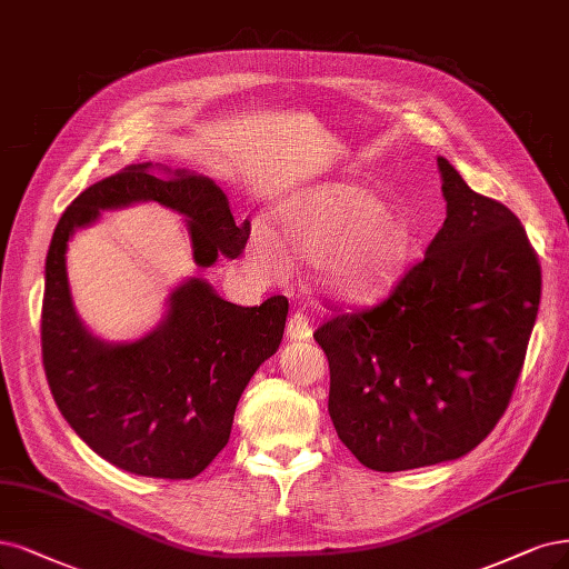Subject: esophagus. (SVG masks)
<instances>
[{
	"label": "esophagus",
	"instance_id": "esophagus-1",
	"mask_svg": "<svg viewBox=\"0 0 569 569\" xmlns=\"http://www.w3.org/2000/svg\"><path fill=\"white\" fill-rule=\"evenodd\" d=\"M310 335H312L310 318L306 316L303 310H293L289 322H287V339L303 341V339H310Z\"/></svg>",
	"mask_w": 569,
	"mask_h": 569
}]
</instances>
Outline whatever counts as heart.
<instances>
[{"mask_svg":"<svg viewBox=\"0 0 569 569\" xmlns=\"http://www.w3.org/2000/svg\"><path fill=\"white\" fill-rule=\"evenodd\" d=\"M278 221L289 249L322 259L327 284L348 299L383 293L398 280L415 242L402 213L383 207L379 194L360 183L337 181L297 190L280 204ZM283 246L270 228L257 226L249 253L261 270L280 276L289 268Z\"/></svg>","mask_w":569,"mask_h":569,"instance_id":"b5f03b06","label":"heart"}]
</instances>
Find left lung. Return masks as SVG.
Returning <instances> with one entry per match:
<instances>
[{
    "label": "left lung",
    "mask_w": 569,
    "mask_h": 569,
    "mask_svg": "<svg viewBox=\"0 0 569 569\" xmlns=\"http://www.w3.org/2000/svg\"><path fill=\"white\" fill-rule=\"evenodd\" d=\"M447 219L388 297L316 329L329 417L371 471L452 461L511 402L541 301V266L516 213L438 158Z\"/></svg>",
    "instance_id": "left-lung-1"
}]
</instances>
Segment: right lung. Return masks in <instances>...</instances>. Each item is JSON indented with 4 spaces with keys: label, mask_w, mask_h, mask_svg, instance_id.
<instances>
[{
    "label": "right lung",
    "mask_w": 569,
    "mask_h": 569,
    "mask_svg": "<svg viewBox=\"0 0 569 569\" xmlns=\"http://www.w3.org/2000/svg\"><path fill=\"white\" fill-rule=\"evenodd\" d=\"M143 200L183 213L198 266L244 251L251 226L234 223L226 192L207 176L131 164L93 183L53 230L42 362L58 409L98 457L127 473L190 480L228 445L242 390L280 348L289 301L270 297L242 308L192 278L171 293L164 322L148 337L122 346L93 339L72 308L68 240L101 209Z\"/></svg>",
    "instance_id": "obj_1"
}]
</instances>
